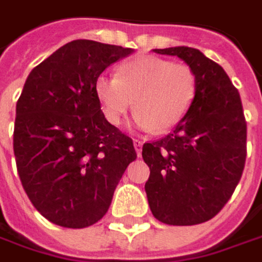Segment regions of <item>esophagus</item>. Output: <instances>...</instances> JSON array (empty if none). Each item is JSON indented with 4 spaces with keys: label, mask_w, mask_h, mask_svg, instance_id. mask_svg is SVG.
Instances as JSON below:
<instances>
[{
    "label": "esophagus",
    "mask_w": 262,
    "mask_h": 262,
    "mask_svg": "<svg viewBox=\"0 0 262 262\" xmlns=\"http://www.w3.org/2000/svg\"><path fill=\"white\" fill-rule=\"evenodd\" d=\"M142 141L141 139H133V146H135V151H136V154L139 156L141 152H142Z\"/></svg>",
    "instance_id": "1"
}]
</instances>
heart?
Instances as JSON below:
<instances>
[{
    "mask_svg": "<svg viewBox=\"0 0 262 262\" xmlns=\"http://www.w3.org/2000/svg\"><path fill=\"white\" fill-rule=\"evenodd\" d=\"M95 92L111 124H121L136 105L139 108L135 114L138 127L166 132L188 114L197 93V78L185 63L141 56L123 63L117 75H99Z\"/></svg>",
    "mask_w": 262,
    "mask_h": 262,
    "instance_id": "b5f03b06",
    "label": "heart"
}]
</instances>
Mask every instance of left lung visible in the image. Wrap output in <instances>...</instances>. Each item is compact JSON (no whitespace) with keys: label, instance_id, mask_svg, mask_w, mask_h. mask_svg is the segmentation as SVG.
Listing matches in <instances>:
<instances>
[{"label":"left lung","instance_id":"8db88e82","mask_svg":"<svg viewBox=\"0 0 262 262\" xmlns=\"http://www.w3.org/2000/svg\"><path fill=\"white\" fill-rule=\"evenodd\" d=\"M152 52L182 59L195 74L197 93L172 133L142 146L152 215L169 225L212 220L230 200L246 160V121L237 89L223 67L197 49Z\"/></svg>","mask_w":262,"mask_h":262}]
</instances>
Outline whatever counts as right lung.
Instances as JSON below:
<instances>
[{
  "mask_svg": "<svg viewBox=\"0 0 262 262\" xmlns=\"http://www.w3.org/2000/svg\"><path fill=\"white\" fill-rule=\"evenodd\" d=\"M133 49L75 39L31 71L16 105L13 149L24 190L39 213L84 228L108 212L136 151L100 110L95 83Z\"/></svg>",
  "mask_w": 262,
  "mask_h": 262,
  "instance_id": "1",
  "label": "right lung"
}]
</instances>
